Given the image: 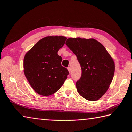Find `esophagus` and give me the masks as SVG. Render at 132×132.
Instances as JSON below:
<instances>
[{
	"label": "esophagus",
	"instance_id": "esophagus-1",
	"mask_svg": "<svg viewBox=\"0 0 132 132\" xmlns=\"http://www.w3.org/2000/svg\"><path fill=\"white\" fill-rule=\"evenodd\" d=\"M67 69H68V70L69 71V73H70V71H71V69H70V67H68V68H67Z\"/></svg>",
	"mask_w": 132,
	"mask_h": 132
}]
</instances>
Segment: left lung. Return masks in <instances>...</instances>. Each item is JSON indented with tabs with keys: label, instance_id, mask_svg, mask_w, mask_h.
Wrapping results in <instances>:
<instances>
[{
	"label": "left lung",
	"instance_id": "1",
	"mask_svg": "<svg viewBox=\"0 0 132 132\" xmlns=\"http://www.w3.org/2000/svg\"><path fill=\"white\" fill-rule=\"evenodd\" d=\"M65 44L76 55L81 68V77L76 82L78 93L87 100H98L112 81L115 70L113 58L94 38H69Z\"/></svg>",
	"mask_w": 132,
	"mask_h": 132
}]
</instances>
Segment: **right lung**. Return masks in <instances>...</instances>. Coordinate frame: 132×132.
I'll return each mask as SVG.
<instances>
[{"label": "right lung", "instance_id": "right-lung-1", "mask_svg": "<svg viewBox=\"0 0 132 132\" xmlns=\"http://www.w3.org/2000/svg\"><path fill=\"white\" fill-rule=\"evenodd\" d=\"M67 38L50 36L38 41L26 53L23 71L33 89L39 95L50 96L60 89L69 71L62 66V58L58 50L64 46Z\"/></svg>", "mask_w": 132, "mask_h": 132}]
</instances>
